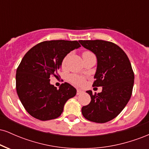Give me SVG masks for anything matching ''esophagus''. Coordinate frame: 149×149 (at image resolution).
Wrapping results in <instances>:
<instances>
[{"mask_svg": "<svg viewBox=\"0 0 149 149\" xmlns=\"http://www.w3.org/2000/svg\"><path fill=\"white\" fill-rule=\"evenodd\" d=\"M83 91H82V90H77V95H80V94H82L83 93Z\"/></svg>", "mask_w": 149, "mask_h": 149, "instance_id": "34e87169", "label": "esophagus"}]
</instances>
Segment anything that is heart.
<instances>
[{
    "instance_id": "b5f03b06",
    "label": "heart",
    "mask_w": 149,
    "mask_h": 149,
    "mask_svg": "<svg viewBox=\"0 0 149 149\" xmlns=\"http://www.w3.org/2000/svg\"><path fill=\"white\" fill-rule=\"evenodd\" d=\"M92 54V53L90 52V51H84L83 52V57L85 58L87 56L90 55V54ZM68 56H66L64 59H63L62 62H61V66H64L65 64H66V59H67ZM69 81L71 83H72L73 85H78V86H80V85H82L83 83H85V78L83 77L78 76V75L75 74H71L69 76Z\"/></svg>"
}]
</instances>
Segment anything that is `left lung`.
Listing matches in <instances>:
<instances>
[{
    "mask_svg": "<svg viewBox=\"0 0 149 149\" xmlns=\"http://www.w3.org/2000/svg\"><path fill=\"white\" fill-rule=\"evenodd\" d=\"M79 42L96 54L97 69L92 86L102 87L100 93L86 92L91 102L82 107V113L92 122L107 123L115 118L129 102L134 85V71L127 54L113 42L103 40Z\"/></svg>",
    "mask_w": 149,
    "mask_h": 149,
    "instance_id": "8db88e82",
    "label": "left lung"
}]
</instances>
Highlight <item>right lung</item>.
<instances>
[{
  "instance_id": "add662e5",
  "label": "right lung",
  "mask_w": 149,
  "mask_h": 149,
  "mask_svg": "<svg viewBox=\"0 0 149 149\" xmlns=\"http://www.w3.org/2000/svg\"><path fill=\"white\" fill-rule=\"evenodd\" d=\"M80 47L76 40H46L24 56L17 69L16 90L22 105L33 118L43 121L57 118L66 101L76 95L69 83H62L57 89L49 83V78L59 76L63 59Z\"/></svg>"
}]
</instances>
